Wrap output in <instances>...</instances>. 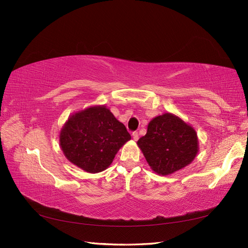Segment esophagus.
Here are the masks:
<instances>
[{
  "label": "esophagus",
  "instance_id": "obj_1",
  "mask_svg": "<svg viewBox=\"0 0 248 248\" xmlns=\"http://www.w3.org/2000/svg\"><path fill=\"white\" fill-rule=\"evenodd\" d=\"M132 138L134 140H139V132L138 131H133L132 132Z\"/></svg>",
  "mask_w": 248,
  "mask_h": 248
}]
</instances>
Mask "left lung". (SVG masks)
<instances>
[{"label":"left lung","mask_w":248,"mask_h":248,"mask_svg":"<svg viewBox=\"0 0 248 248\" xmlns=\"http://www.w3.org/2000/svg\"><path fill=\"white\" fill-rule=\"evenodd\" d=\"M138 145L149 166L163 176L188 166L198 153L196 131L171 114L154 118Z\"/></svg>","instance_id":"left-lung-1"}]
</instances>
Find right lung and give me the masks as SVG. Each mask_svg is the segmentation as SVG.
Here are the masks:
<instances>
[{
  "label": "right lung",
  "instance_id": "add662e5",
  "mask_svg": "<svg viewBox=\"0 0 248 248\" xmlns=\"http://www.w3.org/2000/svg\"><path fill=\"white\" fill-rule=\"evenodd\" d=\"M131 139L126 127L104 107H94L71 116L60 134L67 159L88 172L106 170Z\"/></svg>",
  "mask_w": 248,
  "mask_h": 248
}]
</instances>
